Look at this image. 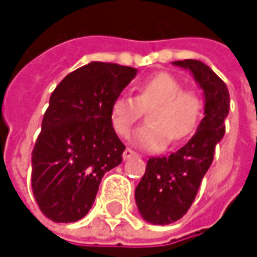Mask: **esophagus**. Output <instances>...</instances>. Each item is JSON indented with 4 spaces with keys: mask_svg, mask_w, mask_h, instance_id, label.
I'll use <instances>...</instances> for the list:
<instances>
[{
    "mask_svg": "<svg viewBox=\"0 0 257 257\" xmlns=\"http://www.w3.org/2000/svg\"><path fill=\"white\" fill-rule=\"evenodd\" d=\"M135 156H138L134 150H131V149H125V152H123V159L125 161H128L131 158H135Z\"/></svg>",
    "mask_w": 257,
    "mask_h": 257,
    "instance_id": "34e87169",
    "label": "esophagus"
}]
</instances>
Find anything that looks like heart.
<instances>
[{
    "label": "heart",
    "instance_id": "b5f03b06",
    "mask_svg": "<svg viewBox=\"0 0 257 257\" xmlns=\"http://www.w3.org/2000/svg\"><path fill=\"white\" fill-rule=\"evenodd\" d=\"M149 125L135 134V143L147 150H161L170 140L190 137L199 125L202 101L186 90L183 83L171 73H156L144 78L137 86V96L117 95L110 105L111 125L120 137H128L134 125L147 111Z\"/></svg>",
    "mask_w": 257,
    "mask_h": 257
}]
</instances>
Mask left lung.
Returning <instances> with one entry per match:
<instances>
[{
    "mask_svg": "<svg viewBox=\"0 0 257 257\" xmlns=\"http://www.w3.org/2000/svg\"><path fill=\"white\" fill-rule=\"evenodd\" d=\"M173 64L189 70L204 90V119L177 152L147 161L146 173L135 189V202L143 219L153 225L174 223L187 213L213 162L216 146L225 135L229 113L228 87L208 65L195 59Z\"/></svg>",
    "mask_w": 257,
    "mask_h": 257,
    "instance_id": "obj_1",
    "label": "left lung"
}]
</instances>
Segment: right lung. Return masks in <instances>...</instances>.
Wrapping results in <instances>:
<instances>
[{
	"instance_id": "right-lung-1",
	"label": "right lung",
	"mask_w": 257,
	"mask_h": 257,
	"mask_svg": "<svg viewBox=\"0 0 257 257\" xmlns=\"http://www.w3.org/2000/svg\"><path fill=\"white\" fill-rule=\"evenodd\" d=\"M137 70L90 62L64 78L50 95L32 150V192L41 213L56 223L83 219L104 174L122 164L123 143L110 105Z\"/></svg>"
}]
</instances>
